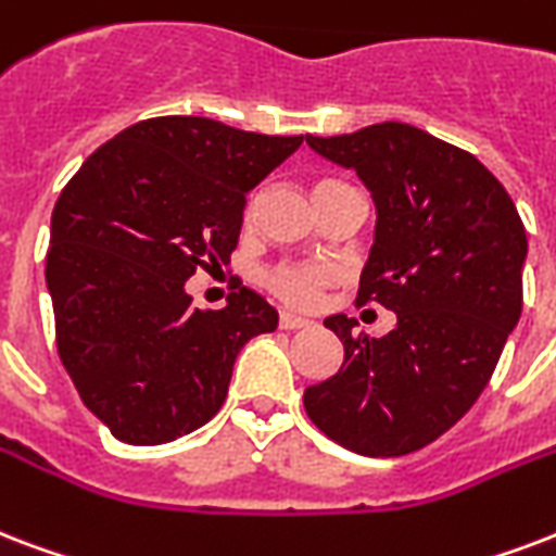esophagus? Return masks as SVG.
<instances>
[{"mask_svg": "<svg viewBox=\"0 0 556 556\" xmlns=\"http://www.w3.org/2000/svg\"><path fill=\"white\" fill-rule=\"evenodd\" d=\"M308 326H312V320H306V317L288 315V312L279 315V329H308Z\"/></svg>", "mask_w": 556, "mask_h": 556, "instance_id": "obj_1", "label": "esophagus"}]
</instances>
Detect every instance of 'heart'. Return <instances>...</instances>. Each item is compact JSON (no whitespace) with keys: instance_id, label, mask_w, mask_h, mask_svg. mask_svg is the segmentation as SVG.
I'll use <instances>...</instances> for the list:
<instances>
[{"instance_id":"1","label":"heart","mask_w":556,"mask_h":556,"mask_svg":"<svg viewBox=\"0 0 556 556\" xmlns=\"http://www.w3.org/2000/svg\"><path fill=\"white\" fill-rule=\"evenodd\" d=\"M329 184H334V180H326V184L317 186V192ZM260 282L277 300H282L286 306L312 308L317 306L320 294L332 282V270L320 265V262H277V265L262 270Z\"/></svg>"}]
</instances>
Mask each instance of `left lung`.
Segmentation results:
<instances>
[{
    "mask_svg": "<svg viewBox=\"0 0 556 556\" xmlns=\"http://www.w3.org/2000/svg\"><path fill=\"white\" fill-rule=\"evenodd\" d=\"M306 142L370 189L379 224L355 306L379 303L400 324L367 338L353 317H326L344 364L303 405L338 446L410 455L476 405L502 358L522 315L525 224L476 154L419 127L381 122Z\"/></svg>",
    "mask_w": 556,
    "mask_h": 556,
    "instance_id": "left-lung-1",
    "label": "left lung"
}]
</instances>
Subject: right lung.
Listing matches in <instances>:
<instances>
[{"instance_id": "add662e5", "label": "right lung", "mask_w": 556, "mask_h": 556, "mask_svg": "<svg viewBox=\"0 0 556 556\" xmlns=\"http://www.w3.org/2000/svg\"><path fill=\"white\" fill-rule=\"evenodd\" d=\"M300 142L156 116L63 186L46 253L58 355L116 440L160 446L201 429L227 400L241 346L277 329L274 306L241 282L210 312L192 308L184 282L230 262L244 198Z\"/></svg>"}]
</instances>
